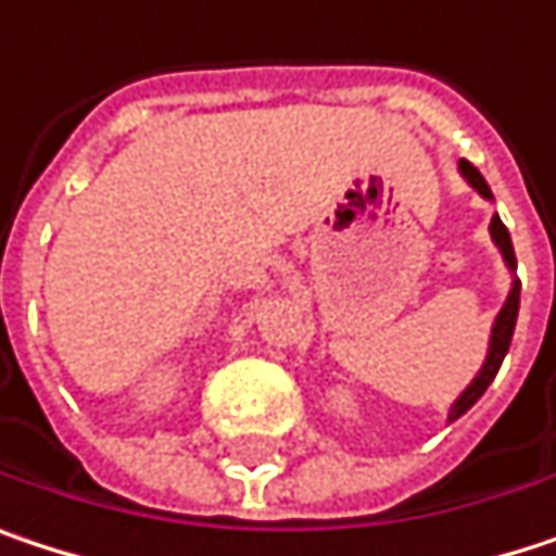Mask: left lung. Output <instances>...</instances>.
Returning a JSON list of instances; mask_svg holds the SVG:
<instances>
[{"label":"left lung","mask_w":556,"mask_h":556,"mask_svg":"<svg viewBox=\"0 0 556 556\" xmlns=\"http://www.w3.org/2000/svg\"><path fill=\"white\" fill-rule=\"evenodd\" d=\"M457 169L460 175L483 194V198H493V191H490V185H486V178L477 173L467 160H460L457 163ZM490 237H493V243L500 245V252H503V258H506V265L516 271V249H513V240H509V230H506V224L493 214V220H490ZM516 316H519V278L513 281V291H509V298H506V304H503V311L496 316V323H493V336H490V352H486V362H483V368L477 371V378L467 383V390L454 400L452 413H448V422H454L457 416H464L483 393H486V387L493 383L496 378V371H500V365H503V358H506V352H509V342H513V332H516Z\"/></svg>","instance_id":"8db88e82"}]
</instances>
